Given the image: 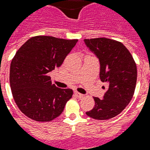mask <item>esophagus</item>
<instances>
[{
	"label": "esophagus",
	"instance_id": "34e87169",
	"mask_svg": "<svg viewBox=\"0 0 150 150\" xmlns=\"http://www.w3.org/2000/svg\"><path fill=\"white\" fill-rule=\"evenodd\" d=\"M75 94L77 96V97H79V98H83V97H84V95H83V94L79 93V92H77V91H75Z\"/></svg>",
	"mask_w": 150,
	"mask_h": 150
}]
</instances>
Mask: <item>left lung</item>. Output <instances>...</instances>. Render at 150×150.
<instances>
[{
	"label": "left lung",
	"mask_w": 150,
	"mask_h": 150,
	"mask_svg": "<svg viewBox=\"0 0 150 150\" xmlns=\"http://www.w3.org/2000/svg\"><path fill=\"white\" fill-rule=\"evenodd\" d=\"M86 47L100 63V79L107 84L102 99L93 98L95 105L86 112L91 118H113L132 99L137 82V67L129 50L121 42L106 38L84 39Z\"/></svg>",
	"instance_id": "obj_1"
}]
</instances>
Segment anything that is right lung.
<instances>
[{"label": "right lung", "instance_id": "add662e5", "mask_svg": "<svg viewBox=\"0 0 150 150\" xmlns=\"http://www.w3.org/2000/svg\"><path fill=\"white\" fill-rule=\"evenodd\" d=\"M77 42L36 36L16 52L10 66V86L18 108L27 117L48 122L62 113L73 91L57 87L48 73L60 67Z\"/></svg>", "mask_w": 150, "mask_h": 150}]
</instances>
